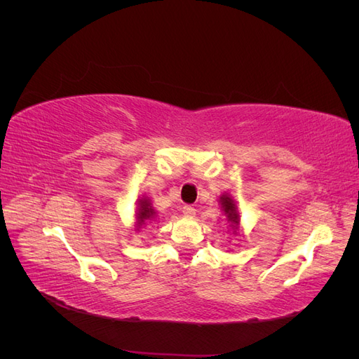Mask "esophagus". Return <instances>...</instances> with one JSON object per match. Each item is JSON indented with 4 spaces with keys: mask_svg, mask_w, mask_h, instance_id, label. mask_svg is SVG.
<instances>
[{
    "mask_svg": "<svg viewBox=\"0 0 359 359\" xmlns=\"http://www.w3.org/2000/svg\"><path fill=\"white\" fill-rule=\"evenodd\" d=\"M182 214L186 217H193L194 214H196V210H194L191 205H184L182 206Z\"/></svg>",
    "mask_w": 359,
    "mask_h": 359,
    "instance_id": "obj_1",
    "label": "esophagus"
}]
</instances>
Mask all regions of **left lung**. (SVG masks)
Instances as JSON below:
<instances>
[{
    "label": "left lung",
    "mask_w": 359,
    "mask_h": 359,
    "mask_svg": "<svg viewBox=\"0 0 359 359\" xmlns=\"http://www.w3.org/2000/svg\"><path fill=\"white\" fill-rule=\"evenodd\" d=\"M220 205H222V210H223L224 215L227 217V220H229L233 226L238 224V222H240V215H238V212H236L235 202L229 196H227V194H223V196L220 198Z\"/></svg>",
    "instance_id": "obj_1"
}]
</instances>
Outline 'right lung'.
Returning <instances> with one entry per match:
<instances>
[{
    "label": "right lung",
    "mask_w": 359,
    "mask_h": 359,
    "mask_svg": "<svg viewBox=\"0 0 359 359\" xmlns=\"http://www.w3.org/2000/svg\"><path fill=\"white\" fill-rule=\"evenodd\" d=\"M156 215V211L151 208V203L148 199H140V203H139V212H137V220L140 224H144L147 220H151L154 219Z\"/></svg>",
    "instance_id": "1"
}]
</instances>
